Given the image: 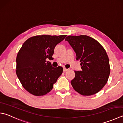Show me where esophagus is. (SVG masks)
Masks as SVG:
<instances>
[{
    "mask_svg": "<svg viewBox=\"0 0 123 123\" xmlns=\"http://www.w3.org/2000/svg\"><path fill=\"white\" fill-rule=\"evenodd\" d=\"M68 69H67L66 68H63V71L64 72H66V71H68Z\"/></svg>",
    "mask_w": 123,
    "mask_h": 123,
    "instance_id": "1",
    "label": "esophagus"
}]
</instances>
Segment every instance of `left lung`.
<instances>
[{
  "mask_svg": "<svg viewBox=\"0 0 123 123\" xmlns=\"http://www.w3.org/2000/svg\"><path fill=\"white\" fill-rule=\"evenodd\" d=\"M65 40L73 47L81 66V71H74L73 87L83 95L97 93L107 83L110 73L105 50L97 40L86 35L68 36Z\"/></svg>",
  "mask_w": 123,
  "mask_h": 123,
  "instance_id": "1",
  "label": "left lung"
}]
</instances>
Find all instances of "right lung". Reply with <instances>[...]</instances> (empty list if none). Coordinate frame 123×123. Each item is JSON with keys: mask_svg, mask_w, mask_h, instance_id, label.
<instances>
[{"mask_svg": "<svg viewBox=\"0 0 123 123\" xmlns=\"http://www.w3.org/2000/svg\"><path fill=\"white\" fill-rule=\"evenodd\" d=\"M67 35H38L23 43L16 57V73L23 87L31 94L42 96L52 90L63 72L54 68L47 58L52 59L54 48Z\"/></svg>", "mask_w": 123, "mask_h": 123, "instance_id": "1", "label": "right lung"}]
</instances>
